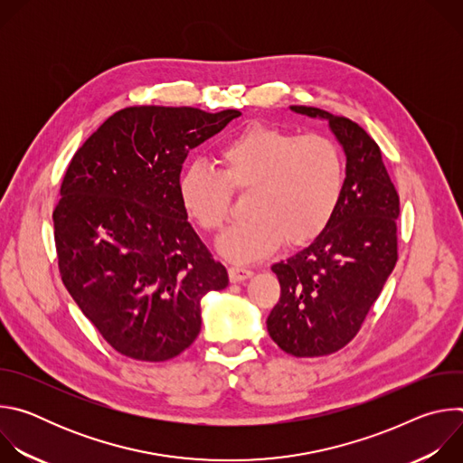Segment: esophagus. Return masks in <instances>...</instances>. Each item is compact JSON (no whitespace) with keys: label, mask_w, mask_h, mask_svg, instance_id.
I'll return each instance as SVG.
<instances>
[{"label":"esophagus","mask_w":463,"mask_h":463,"mask_svg":"<svg viewBox=\"0 0 463 463\" xmlns=\"http://www.w3.org/2000/svg\"><path fill=\"white\" fill-rule=\"evenodd\" d=\"M249 277H252V271L249 268H241V266H231L229 268L231 282H241V280H245Z\"/></svg>","instance_id":"obj_1"}]
</instances>
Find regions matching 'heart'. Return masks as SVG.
I'll return each mask as SVG.
<instances>
[{
	"label": "heart",
	"instance_id": "heart-1",
	"mask_svg": "<svg viewBox=\"0 0 463 463\" xmlns=\"http://www.w3.org/2000/svg\"><path fill=\"white\" fill-rule=\"evenodd\" d=\"M220 172L188 165L177 179L186 216L205 232H218L232 205V192H249L245 220L232 225L218 250L232 261H254L286 245L315 240L332 222L345 190V159L326 136H297L252 122L218 150Z\"/></svg>",
	"mask_w": 463,
	"mask_h": 463
}]
</instances>
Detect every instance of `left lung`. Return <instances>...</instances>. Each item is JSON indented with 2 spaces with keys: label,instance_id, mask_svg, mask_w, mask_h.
I'll return each mask as SVG.
<instances>
[{
  "label": "left lung",
  "instance_id": "left-lung-1",
  "mask_svg": "<svg viewBox=\"0 0 463 463\" xmlns=\"http://www.w3.org/2000/svg\"><path fill=\"white\" fill-rule=\"evenodd\" d=\"M324 118L346 156L341 203L327 227L302 250L271 268L280 300L268 317L271 339L295 357H320L345 348L398 261L400 195L381 150L346 117L291 106Z\"/></svg>",
  "mask_w": 463,
  "mask_h": 463
}]
</instances>
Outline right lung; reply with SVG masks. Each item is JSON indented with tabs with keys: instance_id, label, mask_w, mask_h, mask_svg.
<instances>
[{
	"instance_id": "add662e5",
	"label": "right lung",
	"mask_w": 463,
	"mask_h": 463,
	"mask_svg": "<svg viewBox=\"0 0 463 463\" xmlns=\"http://www.w3.org/2000/svg\"><path fill=\"white\" fill-rule=\"evenodd\" d=\"M238 109L131 106L77 150L52 213L65 289L118 354L148 363L184 352L202 298L227 269L188 223L177 179L188 152Z\"/></svg>"
}]
</instances>
